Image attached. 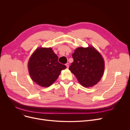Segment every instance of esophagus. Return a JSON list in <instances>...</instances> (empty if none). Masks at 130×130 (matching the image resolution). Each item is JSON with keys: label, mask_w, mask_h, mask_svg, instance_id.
<instances>
[{"label": "esophagus", "mask_w": 130, "mask_h": 130, "mask_svg": "<svg viewBox=\"0 0 130 130\" xmlns=\"http://www.w3.org/2000/svg\"><path fill=\"white\" fill-rule=\"evenodd\" d=\"M66 66L67 69H69V63H66Z\"/></svg>", "instance_id": "obj_1"}]
</instances>
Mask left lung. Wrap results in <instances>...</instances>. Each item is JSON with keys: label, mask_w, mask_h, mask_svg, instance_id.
Returning <instances> with one entry per match:
<instances>
[{"label": "left lung", "mask_w": 130, "mask_h": 130, "mask_svg": "<svg viewBox=\"0 0 130 130\" xmlns=\"http://www.w3.org/2000/svg\"><path fill=\"white\" fill-rule=\"evenodd\" d=\"M74 61L69 70L84 87L96 85L103 75L105 63L101 54L92 46L77 47L72 54Z\"/></svg>", "instance_id": "obj_1"}]
</instances>
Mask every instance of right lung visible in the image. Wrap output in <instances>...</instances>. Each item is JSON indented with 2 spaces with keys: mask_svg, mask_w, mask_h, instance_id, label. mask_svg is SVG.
<instances>
[{
  "mask_svg": "<svg viewBox=\"0 0 130 130\" xmlns=\"http://www.w3.org/2000/svg\"><path fill=\"white\" fill-rule=\"evenodd\" d=\"M58 57L51 47H38L30 57L28 69L31 79L42 87H49L66 66L58 61Z\"/></svg>",
  "mask_w": 130,
  "mask_h": 130,
  "instance_id": "1",
  "label": "right lung"
}]
</instances>
